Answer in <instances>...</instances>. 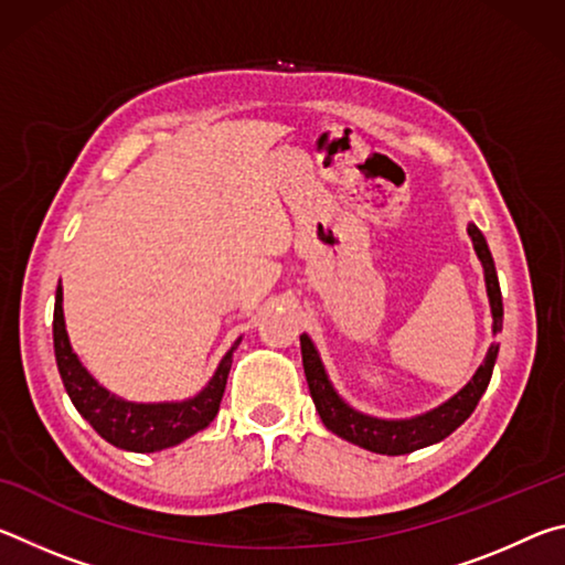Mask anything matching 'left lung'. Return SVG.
Returning <instances> with one entry per match:
<instances>
[{"label":"left lung","instance_id":"obj_1","mask_svg":"<svg viewBox=\"0 0 565 565\" xmlns=\"http://www.w3.org/2000/svg\"><path fill=\"white\" fill-rule=\"evenodd\" d=\"M468 236H471L478 259L483 264L486 291H489L491 317H493V333H499L503 329V301H501V286H499V276H495L493 256L476 224H468ZM495 356H499V343H491V349L486 353V359L481 366H478L473 379L468 381V384L458 391L454 398H448L446 404H441L434 411H426V414L414 416V418L388 420V418H374L369 414H361L356 408H351L347 401L337 394V388L331 386L329 374L327 369H323L313 341L306 337V333H301L303 374H306V381H309L313 406H317L323 426H327L331 434L347 438L349 444H356L361 448H366V451L386 454V456L418 451V448L438 444L444 441L446 436H451L456 428L473 414V408L478 406V401H481L483 391L489 388Z\"/></svg>","mask_w":565,"mask_h":565}]
</instances>
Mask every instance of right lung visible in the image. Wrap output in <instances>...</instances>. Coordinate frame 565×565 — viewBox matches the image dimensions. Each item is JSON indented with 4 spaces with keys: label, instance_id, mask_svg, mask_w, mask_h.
I'll return each instance as SVG.
<instances>
[{
    "label": "right lung",
    "instance_id": "1",
    "mask_svg": "<svg viewBox=\"0 0 565 565\" xmlns=\"http://www.w3.org/2000/svg\"><path fill=\"white\" fill-rule=\"evenodd\" d=\"M242 339L234 341V347L226 351V356L218 363L209 384L199 391L194 398L186 401H167V404H134L119 396L109 394L107 388L97 384L82 361L72 351L70 337L64 327L62 309V281L56 286L54 296V356L56 369L64 381L66 394H70L74 408L89 420L94 431L111 446L124 448L134 454H154L161 448L177 446L186 441L189 436L212 424L222 404L232 356Z\"/></svg>",
    "mask_w": 565,
    "mask_h": 565
}]
</instances>
